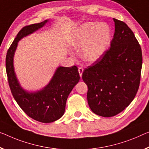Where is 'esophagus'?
<instances>
[{"label": "esophagus", "instance_id": "esophagus-1", "mask_svg": "<svg viewBox=\"0 0 149 149\" xmlns=\"http://www.w3.org/2000/svg\"><path fill=\"white\" fill-rule=\"evenodd\" d=\"M78 70H79V74H80V77H82V72H83V68L82 67H79L78 68Z\"/></svg>", "mask_w": 149, "mask_h": 149}]
</instances>
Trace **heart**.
I'll list each match as a JSON object with an SVG mask.
<instances>
[{
    "label": "heart",
    "mask_w": 149,
    "mask_h": 149,
    "mask_svg": "<svg viewBox=\"0 0 149 149\" xmlns=\"http://www.w3.org/2000/svg\"><path fill=\"white\" fill-rule=\"evenodd\" d=\"M111 36V29L107 24L86 22L75 29L70 44L76 49H81V56L84 61L94 63L104 54Z\"/></svg>",
    "instance_id": "heart-1"
}]
</instances>
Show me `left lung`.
Listing matches in <instances>:
<instances>
[{
  "label": "left lung",
  "mask_w": 149,
  "mask_h": 149,
  "mask_svg": "<svg viewBox=\"0 0 149 149\" xmlns=\"http://www.w3.org/2000/svg\"><path fill=\"white\" fill-rule=\"evenodd\" d=\"M111 47L84 70L91 111L104 117L115 116L135 97L140 84L143 56L141 46L127 24L117 19Z\"/></svg>",
  "instance_id": "8db88e82"
}]
</instances>
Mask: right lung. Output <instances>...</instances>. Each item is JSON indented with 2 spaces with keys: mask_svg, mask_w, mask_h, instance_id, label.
<instances>
[{
  "mask_svg": "<svg viewBox=\"0 0 149 149\" xmlns=\"http://www.w3.org/2000/svg\"><path fill=\"white\" fill-rule=\"evenodd\" d=\"M48 21L45 20L40 23L23 27L10 45L6 56V74L14 98L27 115L44 123L54 122L63 116L68 95L80 79L76 66L58 67L49 83L41 90L29 92L20 86L16 76L13 63L18 42L42 28Z\"/></svg>",
  "mask_w": 149,
  "mask_h": 149,
  "instance_id": "1",
  "label": "right lung"
}]
</instances>
